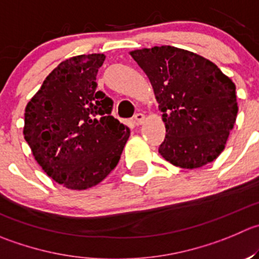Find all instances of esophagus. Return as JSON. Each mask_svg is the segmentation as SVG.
<instances>
[{"instance_id":"esophagus-1","label":"esophagus","mask_w":259,"mask_h":259,"mask_svg":"<svg viewBox=\"0 0 259 259\" xmlns=\"http://www.w3.org/2000/svg\"><path fill=\"white\" fill-rule=\"evenodd\" d=\"M144 119H145V115L142 114V112H138V114H135L134 116V122L137 125H140L143 121H144Z\"/></svg>"}]
</instances>
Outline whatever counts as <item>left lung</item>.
I'll list each match as a JSON object with an SVG mask.
<instances>
[{"instance_id": "obj_1", "label": "left lung", "mask_w": 259, "mask_h": 259, "mask_svg": "<svg viewBox=\"0 0 259 259\" xmlns=\"http://www.w3.org/2000/svg\"><path fill=\"white\" fill-rule=\"evenodd\" d=\"M130 55L152 83L165 138L160 155L181 168L193 169L212 162L224 150L235 124V84L206 58L163 45Z\"/></svg>"}]
</instances>
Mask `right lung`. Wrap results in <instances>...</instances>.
Masks as SVG:
<instances>
[{
  "label": "right lung",
  "mask_w": 259,
  "mask_h": 259,
  "mask_svg": "<svg viewBox=\"0 0 259 259\" xmlns=\"http://www.w3.org/2000/svg\"><path fill=\"white\" fill-rule=\"evenodd\" d=\"M104 54L77 55L53 69L25 109L24 137L55 182L87 190L119 163L130 130L111 116L112 100L97 91Z\"/></svg>",
  "instance_id": "add662e5"
}]
</instances>
